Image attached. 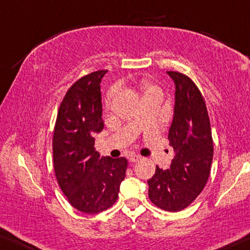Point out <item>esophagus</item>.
<instances>
[{
	"instance_id": "1",
	"label": "esophagus",
	"mask_w": 250,
	"mask_h": 250,
	"mask_svg": "<svg viewBox=\"0 0 250 250\" xmlns=\"http://www.w3.org/2000/svg\"><path fill=\"white\" fill-rule=\"evenodd\" d=\"M140 159H141V156H139V155H131V156H130L129 161L131 162V163H137V162H139Z\"/></svg>"
}]
</instances>
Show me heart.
<instances>
[{"mask_svg": "<svg viewBox=\"0 0 250 250\" xmlns=\"http://www.w3.org/2000/svg\"><path fill=\"white\" fill-rule=\"evenodd\" d=\"M143 88H144V91H145V95L156 91V89H158L157 87L155 86V85H152L151 83H149V82H144V83H143ZM114 94H115V88H112L109 93H107L106 105H110V103H111V101H112Z\"/></svg>", "mask_w": 250, "mask_h": 250, "instance_id": "obj_1", "label": "heart"}]
</instances>
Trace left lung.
Returning <instances> with one entry per match:
<instances>
[{"label": "left lung", "instance_id": "1", "mask_svg": "<svg viewBox=\"0 0 250 250\" xmlns=\"http://www.w3.org/2000/svg\"><path fill=\"white\" fill-rule=\"evenodd\" d=\"M175 83V106L168 140L175 156L168 169L156 166L148 180V196L156 207L177 212L202 192L213 158L210 119L206 101L191 78L167 72Z\"/></svg>", "mask_w": 250, "mask_h": 250}]
</instances>
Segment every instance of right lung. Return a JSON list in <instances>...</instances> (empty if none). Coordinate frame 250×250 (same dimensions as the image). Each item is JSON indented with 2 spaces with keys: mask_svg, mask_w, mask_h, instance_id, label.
<instances>
[{
  "mask_svg": "<svg viewBox=\"0 0 250 250\" xmlns=\"http://www.w3.org/2000/svg\"><path fill=\"white\" fill-rule=\"evenodd\" d=\"M106 72H93L69 87L54 130L56 178L68 202L88 214L113 206L128 166L125 157L101 158L94 147L104 126L100 83Z\"/></svg>",
  "mask_w": 250,
  "mask_h": 250,
  "instance_id": "add662e5",
  "label": "right lung"
}]
</instances>
